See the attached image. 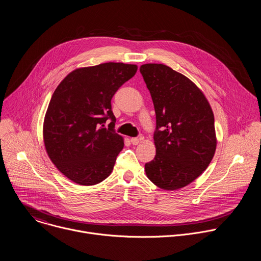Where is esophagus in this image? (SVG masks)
<instances>
[{
    "instance_id": "1",
    "label": "esophagus",
    "mask_w": 261,
    "mask_h": 261,
    "mask_svg": "<svg viewBox=\"0 0 261 261\" xmlns=\"http://www.w3.org/2000/svg\"><path fill=\"white\" fill-rule=\"evenodd\" d=\"M140 139H141V138H137V137H132V138L130 139V141H131V143H132V144L136 145V144H138V143H139Z\"/></svg>"
}]
</instances>
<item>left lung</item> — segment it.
<instances>
[{"instance_id": "left-lung-1", "label": "left lung", "mask_w": 261, "mask_h": 261, "mask_svg": "<svg viewBox=\"0 0 261 261\" xmlns=\"http://www.w3.org/2000/svg\"><path fill=\"white\" fill-rule=\"evenodd\" d=\"M139 70L156 113V156L144 170L157 187L177 190L196 179L215 155L213 110L198 87L170 67L144 64Z\"/></svg>"}]
</instances>
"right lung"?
<instances>
[{
    "mask_svg": "<svg viewBox=\"0 0 261 261\" xmlns=\"http://www.w3.org/2000/svg\"><path fill=\"white\" fill-rule=\"evenodd\" d=\"M136 71V65L111 62L79 68L54 92L43 123L44 145L51 162L72 181L92 186L113 171L124 139L114 129L111 99ZM108 118L112 122L103 128Z\"/></svg>",
    "mask_w": 261,
    "mask_h": 261,
    "instance_id": "1",
    "label": "right lung"
}]
</instances>
